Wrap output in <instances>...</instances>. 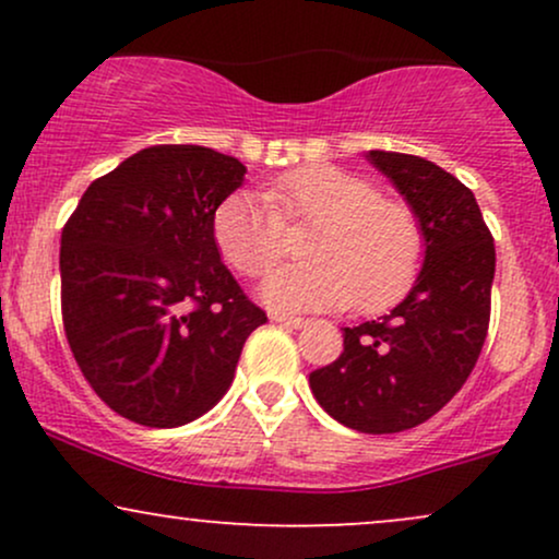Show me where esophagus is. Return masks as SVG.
<instances>
[{"label": "esophagus", "instance_id": "34e87169", "mask_svg": "<svg viewBox=\"0 0 559 559\" xmlns=\"http://www.w3.org/2000/svg\"><path fill=\"white\" fill-rule=\"evenodd\" d=\"M271 320H275V323H281V325H286V329H301V325H307L305 318L281 316V312H275V316H271Z\"/></svg>", "mask_w": 559, "mask_h": 559}]
</instances>
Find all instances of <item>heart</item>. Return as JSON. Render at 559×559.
Instances as JSON below:
<instances>
[{"instance_id": "obj_1", "label": "heart", "mask_w": 559, "mask_h": 559, "mask_svg": "<svg viewBox=\"0 0 559 559\" xmlns=\"http://www.w3.org/2000/svg\"><path fill=\"white\" fill-rule=\"evenodd\" d=\"M286 226H312L307 262L267 275L260 297L275 310L376 312L407 292L423 234L407 204L336 165H305L267 186L265 199L230 194L215 213V239L236 271L265 275L286 254Z\"/></svg>"}]
</instances>
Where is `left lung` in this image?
<instances>
[{"mask_svg": "<svg viewBox=\"0 0 559 559\" xmlns=\"http://www.w3.org/2000/svg\"><path fill=\"white\" fill-rule=\"evenodd\" d=\"M365 157L407 199L426 258L389 316L344 329V352L312 370L310 389L346 428L400 433L439 413L476 368L497 252L476 197L452 173L402 152Z\"/></svg>", "mask_w": 559, "mask_h": 559, "instance_id": "1", "label": "left lung"}]
</instances>
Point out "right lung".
I'll use <instances>...</instances> for the list:
<instances>
[{"mask_svg": "<svg viewBox=\"0 0 559 559\" xmlns=\"http://www.w3.org/2000/svg\"><path fill=\"white\" fill-rule=\"evenodd\" d=\"M236 157L157 144L96 178L62 228V323L102 402L150 428L197 420L234 383L267 316L221 262L215 210Z\"/></svg>", "mask_w": 559, "mask_h": 559, "instance_id": "obj_1", "label": "right lung"}]
</instances>
